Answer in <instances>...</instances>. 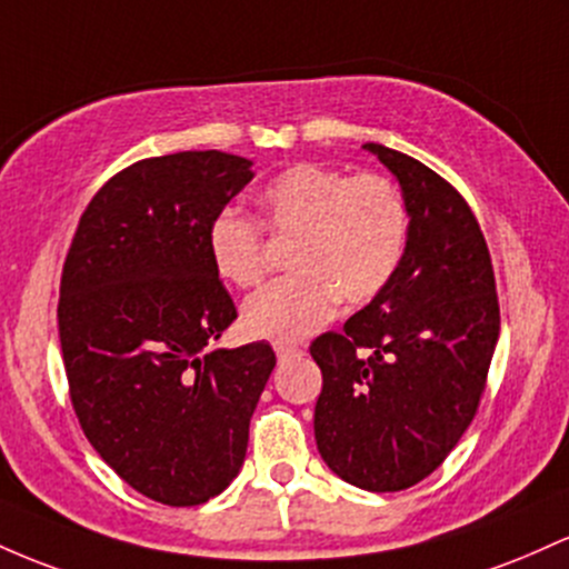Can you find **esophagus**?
Wrapping results in <instances>:
<instances>
[{
    "mask_svg": "<svg viewBox=\"0 0 569 569\" xmlns=\"http://www.w3.org/2000/svg\"><path fill=\"white\" fill-rule=\"evenodd\" d=\"M273 352H277L279 360H287V357H298L303 349L296 347V343H273Z\"/></svg>",
    "mask_w": 569,
    "mask_h": 569,
    "instance_id": "esophagus-1",
    "label": "esophagus"
}]
</instances>
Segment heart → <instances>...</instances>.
Masks as SVG:
<instances>
[{"instance_id":"1","label":"heart","mask_w":569,"mask_h":569,"mask_svg":"<svg viewBox=\"0 0 569 569\" xmlns=\"http://www.w3.org/2000/svg\"><path fill=\"white\" fill-rule=\"evenodd\" d=\"M260 222L226 209L207 226L214 271L241 290L268 273L266 236L292 239L290 277L258 292L244 306L247 333L301 338L322 328L343 303H366L389 284L403 260L408 207L381 174H355L322 163H296L258 193Z\"/></svg>"}]
</instances>
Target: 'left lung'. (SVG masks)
I'll return each mask as SVG.
<instances>
[{"label": "left lung", "mask_w": 569, "mask_h": 569, "mask_svg": "<svg viewBox=\"0 0 569 569\" xmlns=\"http://www.w3.org/2000/svg\"><path fill=\"white\" fill-rule=\"evenodd\" d=\"M398 177L408 239L389 284L309 347L322 370L317 449L368 491H400L440 468L473 422L500 336L495 268L476 214L451 182L368 142Z\"/></svg>", "instance_id": "obj_1"}]
</instances>
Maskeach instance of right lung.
Returning a JSON list of instances; mask_svg holds the SVG:
<instances>
[{"instance_id":"1","label":"right lung","mask_w":569,"mask_h":569,"mask_svg":"<svg viewBox=\"0 0 569 569\" xmlns=\"http://www.w3.org/2000/svg\"><path fill=\"white\" fill-rule=\"evenodd\" d=\"M250 166L220 150L126 166L86 207L63 260L59 338L82 432L131 489L171 508L233 481L277 366L266 341L203 355L236 319L207 226Z\"/></svg>"}]
</instances>
